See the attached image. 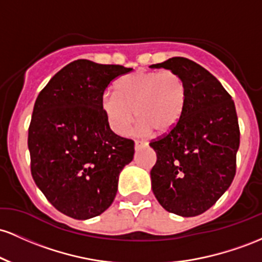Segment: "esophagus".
I'll list each match as a JSON object with an SVG mask.
<instances>
[{
  "instance_id": "obj_1",
  "label": "esophagus",
  "mask_w": 262,
  "mask_h": 262,
  "mask_svg": "<svg viewBox=\"0 0 262 262\" xmlns=\"http://www.w3.org/2000/svg\"><path fill=\"white\" fill-rule=\"evenodd\" d=\"M147 146V142L145 141H135V149L136 151H140L141 148H143V147Z\"/></svg>"
}]
</instances>
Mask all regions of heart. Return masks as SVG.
Listing matches in <instances>:
<instances>
[{"instance_id":"obj_1","label":"heart","mask_w":262,"mask_h":262,"mask_svg":"<svg viewBox=\"0 0 262 262\" xmlns=\"http://www.w3.org/2000/svg\"><path fill=\"white\" fill-rule=\"evenodd\" d=\"M187 100V84L174 70H137L121 76L115 93L102 96V110L108 125L120 136H126L136 117L140 130L166 134L181 120Z\"/></svg>"}]
</instances>
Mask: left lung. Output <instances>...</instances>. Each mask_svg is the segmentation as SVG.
<instances>
[{
	"label": "left lung",
	"mask_w": 262,
	"mask_h": 262,
	"mask_svg": "<svg viewBox=\"0 0 262 262\" xmlns=\"http://www.w3.org/2000/svg\"><path fill=\"white\" fill-rule=\"evenodd\" d=\"M151 68L174 70L187 84L179 122L149 142L157 155L152 190L169 213L199 215L215 204L235 177L240 130L234 101L215 76L187 58L173 57Z\"/></svg>",
	"instance_id": "obj_1"
}]
</instances>
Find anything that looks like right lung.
Returning <instances> with one entry per match:
<instances>
[{
    "mask_svg": "<svg viewBox=\"0 0 262 262\" xmlns=\"http://www.w3.org/2000/svg\"><path fill=\"white\" fill-rule=\"evenodd\" d=\"M132 68L78 59L59 70L36 100L28 128L31 173L49 203L70 218L98 216L113 204L135 143L110 128L102 96Z\"/></svg>",
    "mask_w": 262,
    "mask_h": 262,
    "instance_id": "obj_1",
    "label": "right lung"
}]
</instances>
